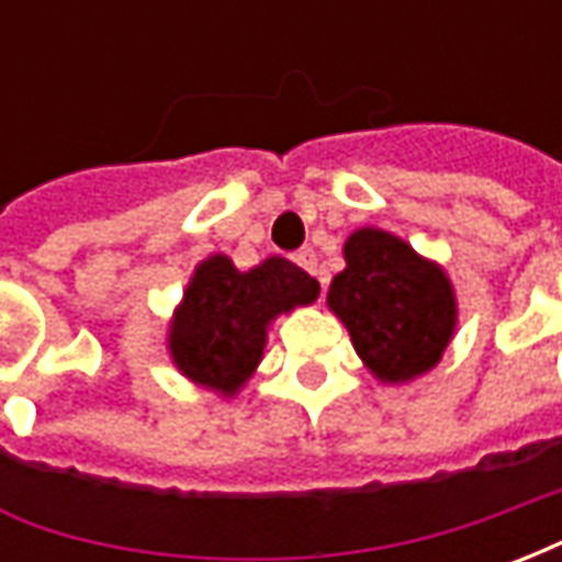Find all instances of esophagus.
<instances>
[{
	"label": "esophagus",
	"instance_id": "obj_1",
	"mask_svg": "<svg viewBox=\"0 0 562 562\" xmlns=\"http://www.w3.org/2000/svg\"><path fill=\"white\" fill-rule=\"evenodd\" d=\"M294 261H297V268H304L306 273H313V277H318V282L325 285V277H322V270H318V258L313 249H301L297 256H294Z\"/></svg>",
	"mask_w": 562,
	"mask_h": 562
}]
</instances>
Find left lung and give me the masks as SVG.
Wrapping results in <instances>:
<instances>
[{"label":"left lung","mask_w":562,"mask_h":562,"mask_svg":"<svg viewBox=\"0 0 562 562\" xmlns=\"http://www.w3.org/2000/svg\"><path fill=\"white\" fill-rule=\"evenodd\" d=\"M342 258L328 310L346 325L367 370L385 385L430 373L458 330V294L446 268L373 225L346 237Z\"/></svg>","instance_id":"8db88e82"}]
</instances>
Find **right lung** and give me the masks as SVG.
Segmentation results:
<instances>
[{"instance_id":"1","label":"right lung","mask_w":562,"mask_h":562,"mask_svg":"<svg viewBox=\"0 0 562 562\" xmlns=\"http://www.w3.org/2000/svg\"><path fill=\"white\" fill-rule=\"evenodd\" d=\"M318 282L289 258L237 270L222 252L198 261L168 322L171 364L198 389L232 401L265 358L270 325L316 304Z\"/></svg>"}]
</instances>
